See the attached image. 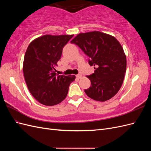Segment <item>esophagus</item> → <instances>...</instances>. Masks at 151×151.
<instances>
[{
    "instance_id": "esophagus-1",
    "label": "esophagus",
    "mask_w": 151,
    "mask_h": 151,
    "mask_svg": "<svg viewBox=\"0 0 151 151\" xmlns=\"http://www.w3.org/2000/svg\"><path fill=\"white\" fill-rule=\"evenodd\" d=\"M82 77H83V76H82L81 74H77V75H76V77H77V78L78 79L82 78Z\"/></svg>"
}]
</instances>
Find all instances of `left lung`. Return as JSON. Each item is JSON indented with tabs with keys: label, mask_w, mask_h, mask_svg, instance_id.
<instances>
[{
	"label": "left lung",
	"mask_w": 151,
	"mask_h": 151,
	"mask_svg": "<svg viewBox=\"0 0 151 151\" xmlns=\"http://www.w3.org/2000/svg\"><path fill=\"white\" fill-rule=\"evenodd\" d=\"M71 43L77 45L89 57V64L94 72L88 78L91 86L85 89L91 99L105 101L120 90L126 72L125 54L119 42L113 36L99 31L80 33Z\"/></svg>",
	"instance_id": "1"
}]
</instances>
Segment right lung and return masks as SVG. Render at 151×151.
Returning <instances> with one entry per match:
<instances>
[{"label": "right lung", "instance_id": "add662e5", "mask_svg": "<svg viewBox=\"0 0 151 151\" xmlns=\"http://www.w3.org/2000/svg\"><path fill=\"white\" fill-rule=\"evenodd\" d=\"M73 35H44L31 42L23 62L26 83L33 96L41 104L53 106L61 103L68 93L75 76L57 74L55 67L62 50Z\"/></svg>", "mask_w": 151, "mask_h": 151}]
</instances>
